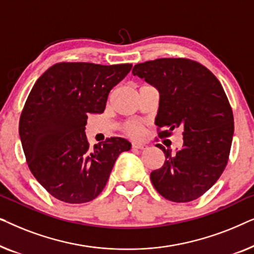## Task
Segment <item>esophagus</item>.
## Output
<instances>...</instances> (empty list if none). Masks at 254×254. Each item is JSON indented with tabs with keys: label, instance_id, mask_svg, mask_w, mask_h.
I'll list each match as a JSON object with an SVG mask.
<instances>
[{
	"label": "esophagus",
	"instance_id": "1",
	"mask_svg": "<svg viewBox=\"0 0 254 254\" xmlns=\"http://www.w3.org/2000/svg\"><path fill=\"white\" fill-rule=\"evenodd\" d=\"M131 148H133V149H140V150H144V149L148 148V145L143 144V143H136V142H134V143H131Z\"/></svg>",
	"mask_w": 254,
	"mask_h": 254
}]
</instances>
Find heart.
Listing matches in <instances>:
<instances>
[{
	"mask_svg": "<svg viewBox=\"0 0 254 254\" xmlns=\"http://www.w3.org/2000/svg\"><path fill=\"white\" fill-rule=\"evenodd\" d=\"M126 131L131 136H135V137H141L142 135L144 134V128L141 126L140 124H136V123H130V124H127L126 126Z\"/></svg>",
	"mask_w": 254,
	"mask_h": 254,
	"instance_id": "1",
	"label": "heart"
}]
</instances>
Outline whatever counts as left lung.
Returning a JSON list of instances; mask_svg holds the SVG:
<instances>
[{
    "label": "left lung",
    "instance_id": "left-lung-1",
    "mask_svg": "<svg viewBox=\"0 0 254 254\" xmlns=\"http://www.w3.org/2000/svg\"><path fill=\"white\" fill-rule=\"evenodd\" d=\"M131 72L158 90V136L183 129V148L175 154L157 144L165 162L150 173L152 185L173 202L197 199L217 182L230 154L234 114L223 86L209 69L190 59L147 61Z\"/></svg>",
    "mask_w": 254,
    "mask_h": 254
}]
</instances>
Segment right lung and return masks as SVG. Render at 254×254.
I'll return each mask as SVG.
<instances>
[{
    "instance_id": "obj_1",
    "label": "right lung",
    "mask_w": 254,
    "mask_h": 254,
    "mask_svg": "<svg viewBox=\"0 0 254 254\" xmlns=\"http://www.w3.org/2000/svg\"><path fill=\"white\" fill-rule=\"evenodd\" d=\"M131 67L60 62L34 83L20 114L19 136L31 172L55 199H96L118 156L130 149L123 137L90 148L84 130L88 114L104 112L110 91Z\"/></svg>"
}]
</instances>
